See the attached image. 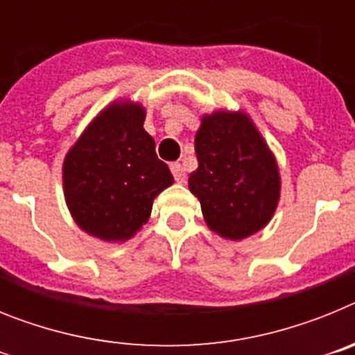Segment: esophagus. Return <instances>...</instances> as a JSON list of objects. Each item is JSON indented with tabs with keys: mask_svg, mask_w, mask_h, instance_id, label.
<instances>
[{
	"mask_svg": "<svg viewBox=\"0 0 355 355\" xmlns=\"http://www.w3.org/2000/svg\"><path fill=\"white\" fill-rule=\"evenodd\" d=\"M171 171L172 174H174V180L178 181V183H184V181H187V172H184L181 163H172Z\"/></svg>",
	"mask_w": 355,
	"mask_h": 355,
	"instance_id": "1",
	"label": "esophagus"
}]
</instances>
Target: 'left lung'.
<instances>
[{
  "label": "left lung",
  "instance_id": "obj_1",
  "mask_svg": "<svg viewBox=\"0 0 355 355\" xmlns=\"http://www.w3.org/2000/svg\"><path fill=\"white\" fill-rule=\"evenodd\" d=\"M199 167L188 178L205 222L224 240L240 241L272 220L281 197L277 159L245 112L215 110L196 133Z\"/></svg>",
  "mask_w": 355,
  "mask_h": 355
}]
</instances>
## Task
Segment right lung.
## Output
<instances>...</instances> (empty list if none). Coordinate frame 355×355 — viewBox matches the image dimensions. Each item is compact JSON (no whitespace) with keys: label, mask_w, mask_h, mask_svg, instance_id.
Segmentation results:
<instances>
[{"label":"right lung","mask_w":355,"mask_h":355,"mask_svg":"<svg viewBox=\"0 0 355 355\" xmlns=\"http://www.w3.org/2000/svg\"><path fill=\"white\" fill-rule=\"evenodd\" d=\"M142 103L117 99L99 112L64 158V197L90 236L122 243L149 220L153 200L174 183L144 130Z\"/></svg>","instance_id":"obj_1"}]
</instances>
